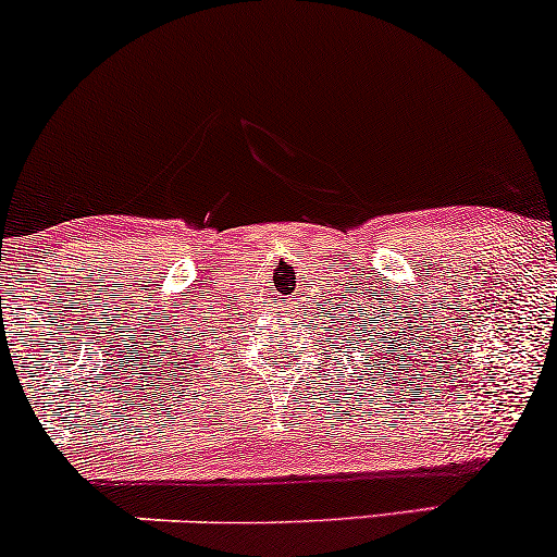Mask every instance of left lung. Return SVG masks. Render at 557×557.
<instances>
[{
  "mask_svg": "<svg viewBox=\"0 0 557 557\" xmlns=\"http://www.w3.org/2000/svg\"><path fill=\"white\" fill-rule=\"evenodd\" d=\"M359 309H361V304H359ZM363 309H367V306H363ZM348 314H356V311L348 309ZM341 317H343V314H341ZM361 319H363V317H361ZM367 319H369V327H367V324H363V322H359V317H356V327L363 329V333H361L360 330H354V335H350V330H348V335H343V337H350V341H359V343H361L359 354H361V356H363V354L374 356V367H380V363H376V361L385 359V350H382V354H372V350H374V345H376V350L382 348V345L376 343V335H382V332H380L382 324H380V319H376V317H367ZM393 343H395V337H393ZM354 345H356V343H350V348H354ZM403 345H406V343H403ZM395 348H398V345H395ZM343 354H348V350H343ZM395 359H398V356H395ZM350 361H354V356H350ZM367 361H369V359H367ZM387 363H389V359H387ZM382 369H385V367H382Z\"/></svg>",
  "mask_w": 557,
  "mask_h": 557,
  "instance_id": "1",
  "label": "left lung"
}]
</instances>
